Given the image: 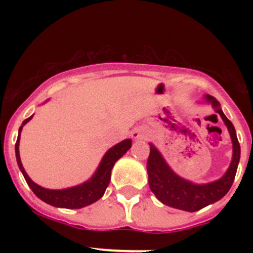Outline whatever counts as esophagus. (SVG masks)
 Segmentation results:
<instances>
[{
  "label": "esophagus",
  "mask_w": 253,
  "mask_h": 253,
  "mask_svg": "<svg viewBox=\"0 0 253 253\" xmlns=\"http://www.w3.org/2000/svg\"><path fill=\"white\" fill-rule=\"evenodd\" d=\"M131 136L133 139H145L147 138V132H145V129L141 128V127H138V128H134L133 131L131 132Z\"/></svg>",
  "instance_id": "1"
}]
</instances>
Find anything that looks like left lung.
Wrapping results in <instances>:
<instances>
[{"mask_svg":"<svg viewBox=\"0 0 253 253\" xmlns=\"http://www.w3.org/2000/svg\"><path fill=\"white\" fill-rule=\"evenodd\" d=\"M215 112L220 115L226 125L233 142V159L230 167L223 177L203 185H197L176 175L167 164L159 150L150 143V153L147 162L148 182L155 197L164 205L186 211H196L221 200L230 190L235 178L237 165L240 162V144L236 131L230 120L221 111L220 104L213 96H206Z\"/></svg>","mask_w":253,"mask_h":253,"instance_id":"obj_1","label":"left lung"}]
</instances>
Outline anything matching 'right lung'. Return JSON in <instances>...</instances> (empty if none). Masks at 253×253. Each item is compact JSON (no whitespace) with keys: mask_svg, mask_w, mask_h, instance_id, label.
Here are the masks:
<instances>
[{"mask_svg":"<svg viewBox=\"0 0 253 253\" xmlns=\"http://www.w3.org/2000/svg\"><path fill=\"white\" fill-rule=\"evenodd\" d=\"M33 116L28 117L24 120L22 126L19 127V132H18V138L16 142V158L18 167H19L20 171L24 176L25 181L32 188L33 192L35 193L37 197L44 201L47 205L53 207H60V208H67V209H79L83 207L91 205V203L96 202L99 198L103 197L105 193L106 187L109 186L111 178V170L114 168L115 163L131 148L132 141L131 139H125V141L120 142L119 144L114 145L110 148L105 155L101 159L100 164H99L98 169H96L95 174L91 176L86 182L82 183V185L75 186V187L65 188V190H47V188L42 187V186L37 185L32 178L28 176L25 172L24 168H23L22 162H20L19 157V139H20V132H22L23 126L27 124L29 120H32Z\"/></svg>","mask_w":253,"mask_h":253,"instance_id":"obj_1","label":"right lung"}]
</instances>
